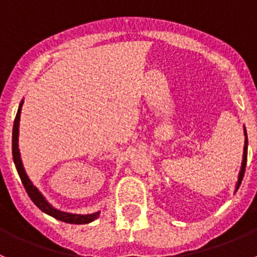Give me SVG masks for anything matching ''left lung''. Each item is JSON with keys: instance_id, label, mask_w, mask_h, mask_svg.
I'll use <instances>...</instances> for the list:
<instances>
[{"instance_id": "obj_1", "label": "left lung", "mask_w": 257, "mask_h": 257, "mask_svg": "<svg viewBox=\"0 0 257 257\" xmlns=\"http://www.w3.org/2000/svg\"><path fill=\"white\" fill-rule=\"evenodd\" d=\"M244 148H243V159H242V166H240V171L238 174V182L235 184V189L234 192L238 191V188L242 184L243 176H244V171H245V165H247V149H248V140H247V132H245V126H244Z\"/></svg>"}]
</instances>
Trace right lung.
Here are the masks:
<instances>
[{
    "label": "right lung",
    "mask_w": 257,
    "mask_h": 257,
    "mask_svg": "<svg viewBox=\"0 0 257 257\" xmlns=\"http://www.w3.org/2000/svg\"><path fill=\"white\" fill-rule=\"evenodd\" d=\"M23 100L19 103L18 112L15 116L14 126H13V159H14V165L17 167L18 175L22 180L23 185H25L26 192L29 193L30 198L32 202L38 206L43 213L51 215L53 218L59 219V221L66 222V223H74V225H85V223H90V222L95 221L100 215V212L90 213V214H75V213H68L62 212L60 209L55 208L51 202L44 197L42 192L36 188L34 183L30 180L27 172H26L25 167H23V162L21 158V153H19V145H18V137H19V121H21V111H22Z\"/></svg>",
    "instance_id": "1"
}]
</instances>
